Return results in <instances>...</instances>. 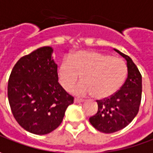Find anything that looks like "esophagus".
<instances>
[{
    "label": "esophagus",
    "instance_id": "obj_1",
    "mask_svg": "<svg viewBox=\"0 0 153 153\" xmlns=\"http://www.w3.org/2000/svg\"><path fill=\"white\" fill-rule=\"evenodd\" d=\"M84 100L83 99H79V98H74V103H83Z\"/></svg>",
    "mask_w": 153,
    "mask_h": 153
}]
</instances>
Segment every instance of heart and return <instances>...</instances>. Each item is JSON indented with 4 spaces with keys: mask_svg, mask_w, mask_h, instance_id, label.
Listing matches in <instances>:
<instances>
[{
    "mask_svg": "<svg viewBox=\"0 0 153 153\" xmlns=\"http://www.w3.org/2000/svg\"><path fill=\"white\" fill-rule=\"evenodd\" d=\"M128 74L125 62L96 51H79L64 61L58 69V79L64 90L69 91L81 76L82 82L72 90L78 96L91 95L103 99L122 87Z\"/></svg>",
    "mask_w": 153,
    "mask_h": 153,
    "instance_id": "b5f03b06",
    "label": "heart"
}]
</instances>
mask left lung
<instances>
[{
  "instance_id": "obj_1",
  "label": "left lung",
  "mask_w": 153,
  "mask_h": 153,
  "mask_svg": "<svg viewBox=\"0 0 153 153\" xmlns=\"http://www.w3.org/2000/svg\"><path fill=\"white\" fill-rule=\"evenodd\" d=\"M126 60L128 77L114 95L97 102L96 115L90 117L91 124L97 130L105 134L123 129L136 116L141 101L142 78L140 71L128 56L114 49Z\"/></svg>"
}]
</instances>
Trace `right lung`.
Instances as JSON below:
<instances>
[{"mask_svg": "<svg viewBox=\"0 0 153 153\" xmlns=\"http://www.w3.org/2000/svg\"><path fill=\"white\" fill-rule=\"evenodd\" d=\"M53 48L44 46L21 57L12 70L7 97L18 123L34 134H47L59 127L74 103L58 82Z\"/></svg>", "mask_w": 153, "mask_h": 153, "instance_id": "add662e5", "label": "right lung"}]
</instances>
